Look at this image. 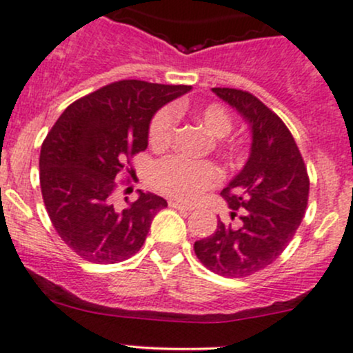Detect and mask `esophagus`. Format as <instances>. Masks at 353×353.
Listing matches in <instances>:
<instances>
[{
	"instance_id": "obj_1",
	"label": "esophagus",
	"mask_w": 353,
	"mask_h": 353,
	"mask_svg": "<svg viewBox=\"0 0 353 353\" xmlns=\"http://www.w3.org/2000/svg\"><path fill=\"white\" fill-rule=\"evenodd\" d=\"M169 206L174 208V210H181V211H192V210H194L192 206L183 205V203H179V201H169Z\"/></svg>"
}]
</instances>
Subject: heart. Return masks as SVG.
<instances>
[{"instance_id": "b5f03b06", "label": "heart", "mask_w": 353, "mask_h": 353, "mask_svg": "<svg viewBox=\"0 0 353 353\" xmlns=\"http://www.w3.org/2000/svg\"><path fill=\"white\" fill-rule=\"evenodd\" d=\"M208 132L213 137H226L233 128V118L223 105L210 103L194 111ZM177 127V110L172 106L159 110L148 125V143L154 148H164L172 142ZM242 147L239 140H225L221 148L236 152ZM220 167L210 161H191L184 155L162 159L152 170V183L164 194L184 203H194L221 181Z\"/></svg>"}]
</instances>
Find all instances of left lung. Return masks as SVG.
Wrapping results in <instances>:
<instances>
[{
  "label": "left lung",
  "mask_w": 353,
  "mask_h": 353,
  "mask_svg": "<svg viewBox=\"0 0 353 353\" xmlns=\"http://www.w3.org/2000/svg\"><path fill=\"white\" fill-rule=\"evenodd\" d=\"M252 130L247 164L221 191L240 226L218 221L216 232L194 243L199 262L223 277H247L272 264L301 225L310 196V177L298 145L284 121L250 92L213 88Z\"/></svg>",
  "instance_id": "1"
}]
</instances>
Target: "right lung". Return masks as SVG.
<instances>
[{
  "instance_id": "obj_1",
  "label": "right lung",
  "mask_w": 353,
  "mask_h": 353,
  "mask_svg": "<svg viewBox=\"0 0 353 353\" xmlns=\"http://www.w3.org/2000/svg\"><path fill=\"white\" fill-rule=\"evenodd\" d=\"M191 86L123 79L83 96L64 110L40 150L43 205L64 243L84 261L117 264L142 248L164 198L139 191L114 206L118 176L148 145L155 111Z\"/></svg>"
}]
</instances>
